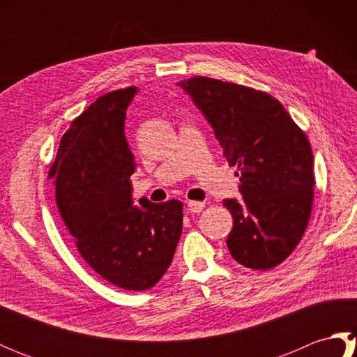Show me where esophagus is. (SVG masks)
<instances>
[{"label":"esophagus","mask_w":357,"mask_h":357,"mask_svg":"<svg viewBox=\"0 0 357 357\" xmlns=\"http://www.w3.org/2000/svg\"><path fill=\"white\" fill-rule=\"evenodd\" d=\"M204 207H206V204H204V202L187 201V208H188V211H192V213H199V211H202Z\"/></svg>","instance_id":"1"}]
</instances>
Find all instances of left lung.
<instances>
[{
  "instance_id": "8db88e82",
  "label": "left lung",
  "mask_w": 357,
  "mask_h": 357,
  "mask_svg": "<svg viewBox=\"0 0 357 357\" xmlns=\"http://www.w3.org/2000/svg\"><path fill=\"white\" fill-rule=\"evenodd\" d=\"M238 167L242 199H224L233 216L227 247L253 270L276 267L304 234L313 204V153L305 133L275 98L213 78L178 82Z\"/></svg>"
}]
</instances>
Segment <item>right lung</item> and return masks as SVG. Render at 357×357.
I'll return each instance as SVG.
<instances>
[{
  "label": "right lung",
  "instance_id": "right-lung-1",
  "mask_svg": "<svg viewBox=\"0 0 357 357\" xmlns=\"http://www.w3.org/2000/svg\"><path fill=\"white\" fill-rule=\"evenodd\" d=\"M138 93H105L59 141L49 179L67 230L90 267L110 284L142 291L170 267L183 233V202L133 206L135 156L124 135L126 110Z\"/></svg>",
  "mask_w": 357,
  "mask_h": 357
}]
</instances>
